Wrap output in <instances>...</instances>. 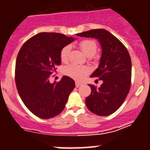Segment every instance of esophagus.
I'll use <instances>...</instances> for the list:
<instances>
[{
    "instance_id": "esophagus-1",
    "label": "esophagus",
    "mask_w": 150,
    "mask_h": 150,
    "mask_svg": "<svg viewBox=\"0 0 150 150\" xmlns=\"http://www.w3.org/2000/svg\"><path fill=\"white\" fill-rule=\"evenodd\" d=\"M82 85H83V83H80V82H78V81L75 82V86H76L77 88H78L79 86H82Z\"/></svg>"
}]
</instances>
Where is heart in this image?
Masks as SVG:
<instances>
[{"label": "heart", "mask_w": 150, "mask_h": 150, "mask_svg": "<svg viewBox=\"0 0 150 150\" xmlns=\"http://www.w3.org/2000/svg\"><path fill=\"white\" fill-rule=\"evenodd\" d=\"M79 46L85 55L88 57H91L97 52V45L93 40H83L80 42ZM71 50L70 45L64 47L60 52V59L62 62H67L69 59V55ZM89 72V69L85 66L70 64L64 67V73L67 76L76 80H81Z\"/></svg>", "instance_id": "b5f03b06"}]
</instances>
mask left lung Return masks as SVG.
Returning a JSON list of instances; mask_svg holds the SVG:
<instances>
[{"label": "left lung", "mask_w": 150, "mask_h": 150, "mask_svg": "<svg viewBox=\"0 0 150 150\" xmlns=\"http://www.w3.org/2000/svg\"><path fill=\"white\" fill-rule=\"evenodd\" d=\"M76 35L95 38L102 50L98 67L91 78H98L103 83L98 88L89 85L91 93L86 98V105L98 116L112 114L124 103L131 87L132 61L128 51L117 38L105 29L90 30Z\"/></svg>", "instance_id": "left-lung-1"}]
</instances>
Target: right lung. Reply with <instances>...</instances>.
Here are the masks:
<instances>
[{"mask_svg":"<svg viewBox=\"0 0 150 150\" xmlns=\"http://www.w3.org/2000/svg\"><path fill=\"white\" fill-rule=\"evenodd\" d=\"M75 38L58 33L42 32L21 47L16 62L15 80L18 93L28 109L41 119H51L64 108L75 81L63 76L51 83V74L60 65V52Z\"/></svg>","mask_w":150,"mask_h":150,"instance_id":"right-lung-1","label":"right lung"}]
</instances>
